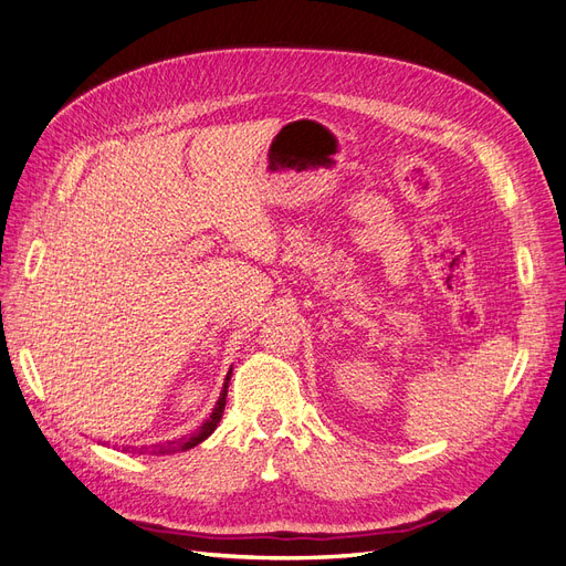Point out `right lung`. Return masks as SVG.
<instances>
[{
    "label": "right lung",
    "instance_id": "1",
    "mask_svg": "<svg viewBox=\"0 0 566 566\" xmlns=\"http://www.w3.org/2000/svg\"><path fill=\"white\" fill-rule=\"evenodd\" d=\"M229 380H231V370H229V375H227V382H224V389H221V394H219V401H217V406H214V410H212V416L202 422V427L198 432H193L191 437L188 439H181V441H167V443H158V447H153V455H167V453H175V451H186V449H193V447H198L200 441H205L208 439L214 430H217V424H219V420H221V416H224V406H227V389H229ZM127 451V449H125ZM139 453H144V451H139Z\"/></svg>",
    "mask_w": 566,
    "mask_h": 566
}]
</instances>
